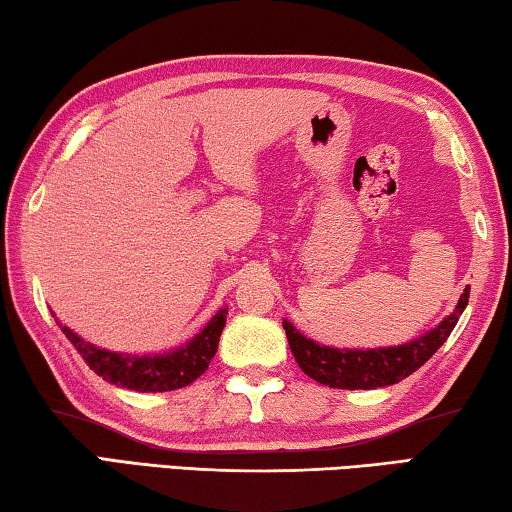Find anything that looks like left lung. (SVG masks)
Returning a JSON list of instances; mask_svg holds the SVG:
<instances>
[{
	"label": "left lung",
	"instance_id": "left-lung-1",
	"mask_svg": "<svg viewBox=\"0 0 512 512\" xmlns=\"http://www.w3.org/2000/svg\"><path fill=\"white\" fill-rule=\"evenodd\" d=\"M467 299L469 286L460 295L454 313H449L435 329L422 333L420 338L397 347L340 349L320 345L313 338H306L288 320H283V329H286L288 345L297 365L311 379L340 390H374L404 381L406 376L420 370L426 360L445 345L449 333L454 331L458 317L465 311Z\"/></svg>",
	"mask_w": 512,
	"mask_h": 512
}]
</instances>
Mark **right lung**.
I'll return each mask as SVG.
<instances>
[{
	"label": "right lung",
	"mask_w": 512,
	"mask_h": 512,
	"mask_svg": "<svg viewBox=\"0 0 512 512\" xmlns=\"http://www.w3.org/2000/svg\"><path fill=\"white\" fill-rule=\"evenodd\" d=\"M226 313L229 308H220L195 338L161 354H122V351L102 349L83 340L70 326H63L58 320L56 324L61 326L65 338L72 342L90 370L104 381L136 392H167L186 388L208 370V363L220 345Z\"/></svg>",
	"instance_id": "right-lung-1"
}]
</instances>
